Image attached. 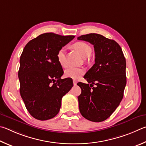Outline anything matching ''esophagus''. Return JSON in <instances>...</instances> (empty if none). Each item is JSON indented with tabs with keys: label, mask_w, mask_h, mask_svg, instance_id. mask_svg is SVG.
Segmentation results:
<instances>
[{
	"label": "esophagus",
	"mask_w": 146,
	"mask_h": 146,
	"mask_svg": "<svg viewBox=\"0 0 146 146\" xmlns=\"http://www.w3.org/2000/svg\"><path fill=\"white\" fill-rule=\"evenodd\" d=\"M73 84H74V85L76 86V85H77V81H75V80H74L73 81Z\"/></svg>",
	"instance_id": "esophagus-1"
}]
</instances>
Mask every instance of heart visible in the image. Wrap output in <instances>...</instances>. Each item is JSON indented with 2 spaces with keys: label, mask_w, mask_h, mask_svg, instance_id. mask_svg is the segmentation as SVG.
<instances>
[{
  "label": "heart",
  "mask_w": 146,
  "mask_h": 146,
  "mask_svg": "<svg viewBox=\"0 0 146 146\" xmlns=\"http://www.w3.org/2000/svg\"><path fill=\"white\" fill-rule=\"evenodd\" d=\"M73 48L76 49L83 58H86L90 55L92 48L87 43L85 42H78L72 45ZM57 59L60 65L65 67L66 63L65 61V49L60 48L57 54ZM85 74V70L81 68L70 67L65 71V76L66 78L78 80Z\"/></svg>",
  "instance_id": "1"
}]
</instances>
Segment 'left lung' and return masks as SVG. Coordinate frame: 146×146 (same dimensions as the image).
<instances>
[{"label": "left lung", "mask_w": 146, "mask_h": 146, "mask_svg": "<svg viewBox=\"0 0 146 146\" xmlns=\"http://www.w3.org/2000/svg\"><path fill=\"white\" fill-rule=\"evenodd\" d=\"M78 40L92 44L96 57L95 64L84 76L88 84H77L81 89L78 98L80 113L90 121H104L123 98L126 85V59L115 41L101 35L90 33L79 36Z\"/></svg>", "instance_id": "left-lung-1"}]
</instances>
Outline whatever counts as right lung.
Listing matches in <instances>:
<instances>
[{
    "label": "right lung",
    "mask_w": 146,
    "mask_h": 146,
    "mask_svg": "<svg viewBox=\"0 0 146 146\" xmlns=\"http://www.w3.org/2000/svg\"><path fill=\"white\" fill-rule=\"evenodd\" d=\"M74 38L44 33L29 41L23 50L19 70L20 93L35 119L45 121L54 117L62 98L73 86L72 79L61 78L63 70L57 54Z\"/></svg>",
    "instance_id": "right-lung-1"
}]
</instances>
